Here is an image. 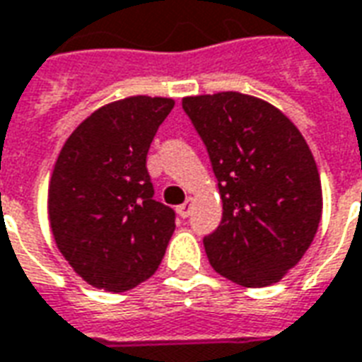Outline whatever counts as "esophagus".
Segmentation results:
<instances>
[{
  "label": "esophagus",
  "instance_id": "34e87169",
  "mask_svg": "<svg viewBox=\"0 0 362 362\" xmlns=\"http://www.w3.org/2000/svg\"><path fill=\"white\" fill-rule=\"evenodd\" d=\"M176 211H178V215H180L182 218H188L189 211H192V197H189V199H186V203H182L180 207L176 209Z\"/></svg>",
  "mask_w": 362,
  "mask_h": 362
}]
</instances>
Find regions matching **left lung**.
Masks as SVG:
<instances>
[{
  "instance_id": "left-lung-1",
  "label": "left lung",
  "mask_w": 362,
  "mask_h": 362,
  "mask_svg": "<svg viewBox=\"0 0 362 362\" xmlns=\"http://www.w3.org/2000/svg\"><path fill=\"white\" fill-rule=\"evenodd\" d=\"M213 165L218 228L203 238L211 267L245 288L293 269L317 234L322 188L307 141L286 115L238 92L182 99Z\"/></svg>"
}]
</instances>
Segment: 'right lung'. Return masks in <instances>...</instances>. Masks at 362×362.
I'll return each mask as SVG.
<instances>
[{
    "label": "right lung",
    "mask_w": 362,
    "mask_h": 362,
    "mask_svg": "<svg viewBox=\"0 0 362 362\" xmlns=\"http://www.w3.org/2000/svg\"><path fill=\"white\" fill-rule=\"evenodd\" d=\"M174 101L120 99L69 136L53 168L47 213L53 238L74 272L93 288L127 291L159 269L174 211L153 199L146 160Z\"/></svg>",
    "instance_id": "right-lung-1"
}]
</instances>
